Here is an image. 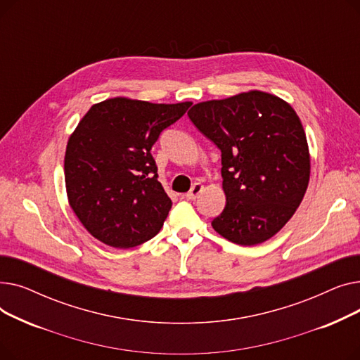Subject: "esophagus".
<instances>
[{
    "mask_svg": "<svg viewBox=\"0 0 360 360\" xmlns=\"http://www.w3.org/2000/svg\"><path fill=\"white\" fill-rule=\"evenodd\" d=\"M202 190H204V185L200 184V182H195L193 185V188H191V191L186 194V200H195V198H198V195L202 193Z\"/></svg>",
    "mask_w": 360,
    "mask_h": 360,
    "instance_id": "1",
    "label": "esophagus"
}]
</instances>
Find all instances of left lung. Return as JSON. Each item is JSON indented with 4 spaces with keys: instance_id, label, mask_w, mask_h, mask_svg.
<instances>
[{
    "instance_id": "left-lung-1",
    "label": "left lung",
    "mask_w": 360,
    "mask_h": 360,
    "mask_svg": "<svg viewBox=\"0 0 360 360\" xmlns=\"http://www.w3.org/2000/svg\"><path fill=\"white\" fill-rule=\"evenodd\" d=\"M188 117L221 151L226 207L213 229L243 247L269 240L309 184L311 155L297 113L276 94L248 90L195 103Z\"/></svg>"
}]
</instances>
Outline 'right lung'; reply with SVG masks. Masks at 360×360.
Wrapping results in <instances>:
<instances>
[{
  "instance_id": "1",
  "label": "right lung",
  "mask_w": 360,
  "mask_h": 360,
  "mask_svg": "<svg viewBox=\"0 0 360 360\" xmlns=\"http://www.w3.org/2000/svg\"><path fill=\"white\" fill-rule=\"evenodd\" d=\"M191 105L118 96L94 103L80 120L65 148V190L93 238L132 248L159 233L172 201L150 150Z\"/></svg>"
}]
</instances>
